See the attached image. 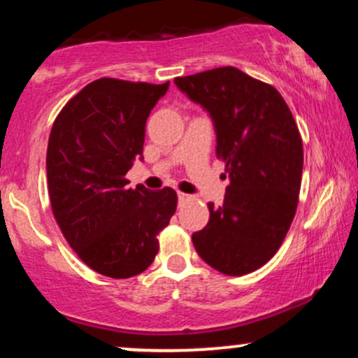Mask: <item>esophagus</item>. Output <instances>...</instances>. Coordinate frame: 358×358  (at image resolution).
Here are the masks:
<instances>
[{"label":"esophagus","mask_w":358,"mask_h":358,"mask_svg":"<svg viewBox=\"0 0 358 358\" xmlns=\"http://www.w3.org/2000/svg\"><path fill=\"white\" fill-rule=\"evenodd\" d=\"M193 196L190 195V193H183V192H178V203H185L188 202V200H192Z\"/></svg>","instance_id":"esophagus-1"}]
</instances>
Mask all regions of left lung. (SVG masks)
I'll use <instances>...</instances> for the list:
<instances>
[{"label":"left lung","mask_w":358,"mask_h":358,"mask_svg":"<svg viewBox=\"0 0 358 358\" xmlns=\"http://www.w3.org/2000/svg\"><path fill=\"white\" fill-rule=\"evenodd\" d=\"M175 85L210 116L217 156L225 162L224 203L192 236L213 269L242 276L281 248L298 207L303 145L289 108L273 85L236 67L176 77Z\"/></svg>","instance_id":"left-lung-1"}]
</instances>
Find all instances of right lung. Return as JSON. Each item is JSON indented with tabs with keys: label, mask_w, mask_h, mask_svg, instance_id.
<instances>
[{
	"label": "right lung",
	"mask_w": 358,
	"mask_h": 358,
	"mask_svg": "<svg viewBox=\"0 0 358 358\" xmlns=\"http://www.w3.org/2000/svg\"><path fill=\"white\" fill-rule=\"evenodd\" d=\"M170 82L97 79L65 104L52 126L47 182L52 210L69 245L90 269L126 279L150 268L156 236L176 210L173 188L127 187L143 159L145 126Z\"/></svg>",
	"instance_id": "obj_1"
}]
</instances>
